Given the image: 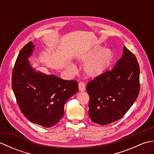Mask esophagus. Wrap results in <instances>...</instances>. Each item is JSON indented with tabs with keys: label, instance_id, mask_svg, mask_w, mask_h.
<instances>
[{
	"label": "esophagus",
	"instance_id": "esophagus-1",
	"mask_svg": "<svg viewBox=\"0 0 154 154\" xmlns=\"http://www.w3.org/2000/svg\"><path fill=\"white\" fill-rule=\"evenodd\" d=\"M79 91H85V84L83 82H80L79 83Z\"/></svg>",
	"mask_w": 154,
	"mask_h": 154
}]
</instances>
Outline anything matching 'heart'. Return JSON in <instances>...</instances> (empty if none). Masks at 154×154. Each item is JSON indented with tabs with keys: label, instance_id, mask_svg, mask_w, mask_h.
Instances as JSON below:
<instances>
[{
	"label": "heart",
	"instance_id": "1",
	"mask_svg": "<svg viewBox=\"0 0 154 154\" xmlns=\"http://www.w3.org/2000/svg\"><path fill=\"white\" fill-rule=\"evenodd\" d=\"M102 47L98 45L90 50L85 52L78 57V60L82 63H85L83 66V71L87 76L91 78L99 77L109 66L112 58V51L110 49ZM67 69L71 71L75 69V65L69 63L67 64Z\"/></svg>",
	"mask_w": 154,
	"mask_h": 154
}]
</instances>
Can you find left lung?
<instances>
[{"instance_id": "1", "label": "left lung", "mask_w": 154, "mask_h": 154, "mask_svg": "<svg viewBox=\"0 0 154 154\" xmlns=\"http://www.w3.org/2000/svg\"><path fill=\"white\" fill-rule=\"evenodd\" d=\"M86 90L93 122L104 126L121 119L139 94L140 67L135 55L124 46L114 67L88 83Z\"/></svg>"}]
</instances>
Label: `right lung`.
<instances>
[{"instance_id":"1","label":"right lung","mask_w":154,"mask_h":154,"mask_svg":"<svg viewBox=\"0 0 154 154\" xmlns=\"http://www.w3.org/2000/svg\"><path fill=\"white\" fill-rule=\"evenodd\" d=\"M34 47L30 42L20 51L12 71V90L22 112L30 122L52 127L63 116L65 104L77 93L78 83L32 67L28 58Z\"/></svg>"}]
</instances>
